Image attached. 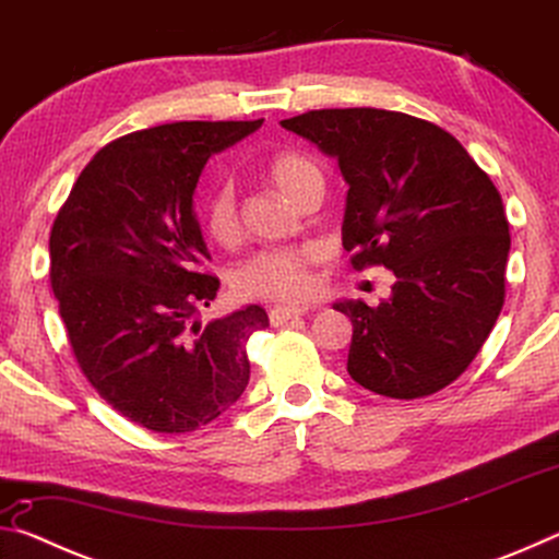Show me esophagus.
Listing matches in <instances>:
<instances>
[{
	"mask_svg": "<svg viewBox=\"0 0 559 559\" xmlns=\"http://www.w3.org/2000/svg\"><path fill=\"white\" fill-rule=\"evenodd\" d=\"M306 313H308V308H302V306H276L269 310V320H271V325H283V323H288L290 318H298Z\"/></svg>",
	"mask_w": 559,
	"mask_h": 559,
	"instance_id": "obj_1",
	"label": "esophagus"
}]
</instances>
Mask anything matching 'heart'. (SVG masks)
I'll return each instance as SVG.
<instances>
[{
	"instance_id": "obj_1",
	"label": "heart",
	"mask_w": 559,
	"mask_h": 559,
	"mask_svg": "<svg viewBox=\"0 0 559 559\" xmlns=\"http://www.w3.org/2000/svg\"><path fill=\"white\" fill-rule=\"evenodd\" d=\"M269 179L283 194L296 200L300 185L318 169L298 153H281L269 163ZM206 234L219 243H231L239 236V212L229 182H219L204 197ZM313 249H271L241 263L234 273V288L246 298L300 300L313 290Z\"/></svg>"
}]
</instances>
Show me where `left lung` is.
Returning <instances> with one entry per match:
<instances>
[{
	"label": "left lung",
	"instance_id": "8db88e82",
	"mask_svg": "<svg viewBox=\"0 0 559 559\" xmlns=\"http://www.w3.org/2000/svg\"><path fill=\"white\" fill-rule=\"evenodd\" d=\"M281 126L337 159L353 266L396 278L377 308L333 302L353 320L349 377L392 400L443 390L503 308L510 236L498 189L456 138L406 112L330 108Z\"/></svg>",
	"mask_w": 559,
	"mask_h": 559
}]
</instances>
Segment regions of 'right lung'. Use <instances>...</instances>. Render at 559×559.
Returning a JSON list of instances; mask_svg holds the SVG:
<instances>
[{"mask_svg":"<svg viewBox=\"0 0 559 559\" xmlns=\"http://www.w3.org/2000/svg\"><path fill=\"white\" fill-rule=\"evenodd\" d=\"M261 120H185L130 132L96 153L51 229V288L73 355L126 419L185 433L224 414L249 384L246 343L261 306L202 325L219 278L194 214L206 159Z\"/></svg>","mask_w":559,"mask_h":559,"instance_id":"right-lung-1","label":"right lung"}]
</instances>
